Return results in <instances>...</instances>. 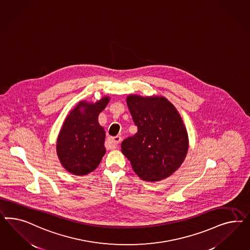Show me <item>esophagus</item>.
Returning <instances> with one entry per match:
<instances>
[{
  "mask_svg": "<svg viewBox=\"0 0 250 250\" xmlns=\"http://www.w3.org/2000/svg\"><path fill=\"white\" fill-rule=\"evenodd\" d=\"M120 141H121V136H114V137L110 138V139L107 141V144H108V146H109L110 148H116V147L118 146V144L120 143Z\"/></svg>",
  "mask_w": 250,
  "mask_h": 250,
  "instance_id": "esophagus-1",
  "label": "esophagus"
}]
</instances>
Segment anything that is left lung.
Returning <instances> with one entry per match:
<instances>
[{"label": "left lung", "mask_w": 250, "mask_h": 250, "mask_svg": "<svg viewBox=\"0 0 250 250\" xmlns=\"http://www.w3.org/2000/svg\"><path fill=\"white\" fill-rule=\"evenodd\" d=\"M126 103L137 133L122 142L123 154L143 181L166 179L182 165L189 148L181 115L162 96L129 95Z\"/></svg>", "instance_id": "8db88e82"}]
</instances>
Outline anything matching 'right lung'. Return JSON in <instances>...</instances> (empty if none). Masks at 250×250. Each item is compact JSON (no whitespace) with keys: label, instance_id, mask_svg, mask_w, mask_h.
Returning <instances> with one entry per match:
<instances>
[{"label":"right lung","instance_id":"add662e5","mask_svg":"<svg viewBox=\"0 0 250 250\" xmlns=\"http://www.w3.org/2000/svg\"><path fill=\"white\" fill-rule=\"evenodd\" d=\"M109 101L105 96L95 104L80 102L67 116L58 137L57 153L68 172L83 176L99 166L106 149L105 131L98 116Z\"/></svg>","mask_w":250,"mask_h":250}]
</instances>
